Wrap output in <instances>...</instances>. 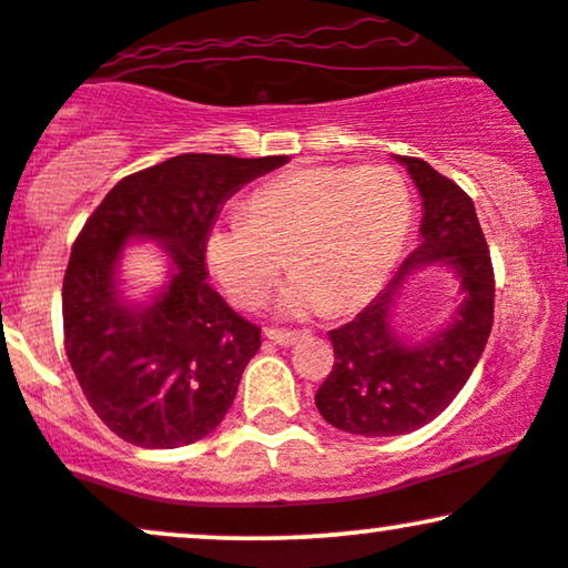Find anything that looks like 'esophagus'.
<instances>
[{
    "label": "esophagus",
    "instance_id": "obj_1",
    "mask_svg": "<svg viewBox=\"0 0 568 568\" xmlns=\"http://www.w3.org/2000/svg\"><path fill=\"white\" fill-rule=\"evenodd\" d=\"M264 336L277 346H293L296 341L304 338L302 333H296V331H264Z\"/></svg>",
    "mask_w": 568,
    "mask_h": 568
}]
</instances>
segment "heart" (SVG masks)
Instances as JSON below:
<instances>
[{
  "instance_id": "heart-1",
  "label": "heart",
  "mask_w": 568,
  "mask_h": 568,
  "mask_svg": "<svg viewBox=\"0 0 568 568\" xmlns=\"http://www.w3.org/2000/svg\"><path fill=\"white\" fill-rule=\"evenodd\" d=\"M413 203L392 166H310L251 195L245 214L219 219L203 243L211 277L232 304L258 306L288 266L280 296L291 317L365 306L405 248Z\"/></svg>"
}]
</instances>
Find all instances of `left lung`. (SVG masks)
Segmentation results:
<instances>
[{
  "label": "left lung",
  "instance_id": "left-lung-1",
  "mask_svg": "<svg viewBox=\"0 0 568 568\" xmlns=\"http://www.w3.org/2000/svg\"><path fill=\"white\" fill-rule=\"evenodd\" d=\"M394 161L420 193V243L352 323L327 333L336 362L314 394L331 426L359 436L409 434L442 415L481 359L495 320V272L474 201L426 161ZM423 265L454 272L458 304L447 324L413 342L393 320L406 280Z\"/></svg>",
  "mask_w": 568,
  "mask_h": 568
}]
</instances>
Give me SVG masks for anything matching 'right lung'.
I'll return each mask as SVG.
<instances>
[{
	"instance_id": "obj_1",
	"label": "right lung",
	"mask_w": 568,
	"mask_h": 568,
	"mask_svg": "<svg viewBox=\"0 0 568 568\" xmlns=\"http://www.w3.org/2000/svg\"><path fill=\"white\" fill-rule=\"evenodd\" d=\"M285 155L184 153L121 180L87 219L63 280L65 354L98 418L121 439L174 449L224 420L262 331L206 283L219 211ZM132 242L170 256L161 290L136 303L120 288Z\"/></svg>"
}]
</instances>
